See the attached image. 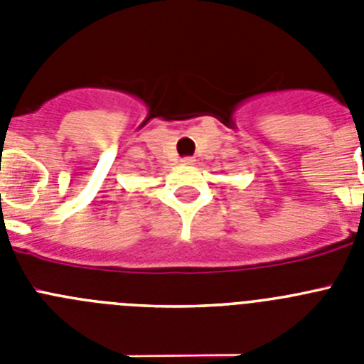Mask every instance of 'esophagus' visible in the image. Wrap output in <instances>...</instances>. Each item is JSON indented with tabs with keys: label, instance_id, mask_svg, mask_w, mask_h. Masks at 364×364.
I'll return each instance as SVG.
<instances>
[{
	"label": "esophagus",
	"instance_id": "obj_1",
	"mask_svg": "<svg viewBox=\"0 0 364 364\" xmlns=\"http://www.w3.org/2000/svg\"><path fill=\"white\" fill-rule=\"evenodd\" d=\"M180 162L184 164V166H193V164H195V159H191V156H186V159H182Z\"/></svg>",
	"mask_w": 364,
	"mask_h": 364
}]
</instances>
